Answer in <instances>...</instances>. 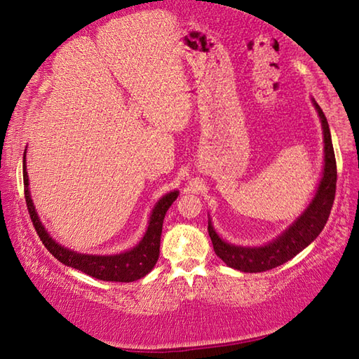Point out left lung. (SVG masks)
<instances>
[{
  "instance_id": "1",
  "label": "left lung",
  "mask_w": 359,
  "mask_h": 359,
  "mask_svg": "<svg viewBox=\"0 0 359 359\" xmlns=\"http://www.w3.org/2000/svg\"><path fill=\"white\" fill-rule=\"evenodd\" d=\"M314 105L317 108L318 116H320L325 140L323 177L320 180V185H318L316 198L312 199L309 207L306 208L302 217L281 237H278L275 242L259 248L233 246L223 242L218 237V233L213 231L210 221H208V236L212 238L213 250L217 252V256L227 266H231V269L246 273H260L276 269V266L285 264L292 257H295L311 242H314L318 233L322 232L325 224H327L331 207H333L334 202L337 168L328 121L316 100Z\"/></svg>"
}]
</instances>
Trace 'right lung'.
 <instances>
[{"label": "right lung", "instance_id": "add662e5", "mask_svg": "<svg viewBox=\"0 0 359 359\" xmlns=\"http://www.w3.org/2000/svg\"><path fill=\"white\" fill-rule=\"evenodd\" d=\"M23 184H25V199L26 207H28L32 226L41 237L45 248L53 254V256L62 262L64 265L72 266V269L80 270L86 275L93 276L100 281H116V283H132L146 276L149 271L157 264L160 254V237L163 219L168 208L171 207L172 202L177 199L179 191H171L166 196H163L158 204L155 205L154 212L149 221V227L146 236L142 237L141 242L136 245L133 250L126 251L116 256H89V254H78L67 250L61 245H57L55 240L43 229V226L36 213V208L32 205V201L28 190V174H26L25 157H23Z\"/></svg>", "mask_w": 359, "mask_h": 359}]
</instances>
